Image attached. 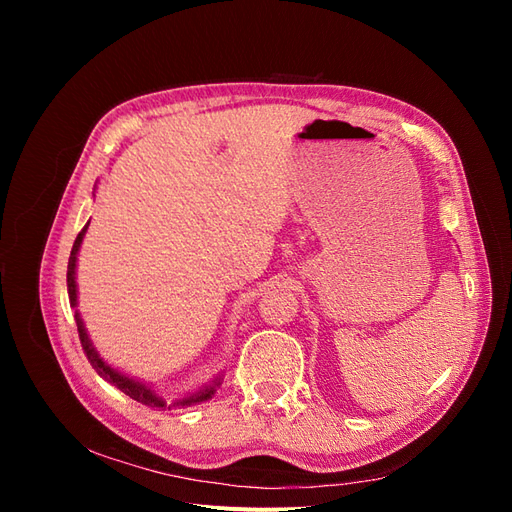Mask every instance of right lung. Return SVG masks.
Wrapping results in <instances>:
<instances>
[{
  "mask_svg": "<svg viewBox=\"0 0 512 512\" xmlns=\"http://www.w3.org/2000/svg\"><path fill=\"white\" fill-rule=\"evenodd\" d=\"M87 226L79 232V237H76V241L72 245V252H70V260H68V297H70V305L72 307H76V254H79V250H81V243H83V237H85V232H87ZM74 320H76V329H79L81 346H83V350L87 354L91 367L98 371V376H102L106 382H111L113 386H117V389L126 393L128 397L136 399L138 404H145L149 408H158V410L160 408L162 410H166V408L170 410V408H175V406H181V408L183 406H194V404H200V401L211 399L215 395V389H218V386L222 384V378H215L211 384L203 386V389H198L196 393L185 395L183 399H175L173 404H168L164 397H160L156 391L149 389L147 384L138 382V380H134V378H130L126 374H121V371H117L115 367L104 363L100 359V354L96 352V348L91 346V339H89V335H87V331L83 327V320H81L79 312L74 314Z\"/></svg>",
  "mask_w": 512,
  "mask_h": 512,
  "instance_id": "1",
  "label": "right lung"
}]
</instances>
